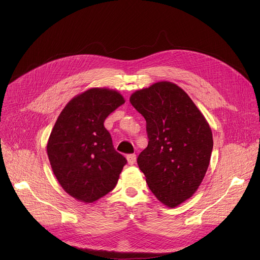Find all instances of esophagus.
I'll list each match as a JSON object with an SVG mask.
<instances>
[{
	"label": "esophagus",
	"instance_id": "esophagus-1",
	"mask_svg": "<svg viewBox=\"0 0 260 260\" xmlns=\"http://www.w3.org/2000/svg\"><path fill=\"white\" fill-rule=\"evenodd\" d=\"M126 158H127V162H128V165H134V163L136 162V155L135 154H129V155H127L126 156Z\"/></svg>",
	"mask_w": 260,
	"mask_h": 260
}]
</instances>
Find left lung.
<instances>
[{"label": "left lung", "instance_id": "obj_1", "mask_svg": "<svg viewBox=\"0 0 260 260\" xmlns=\"http://www.w3.org/2000/svg\"><path fill=\"white\" fill-rule=\"evenodd\" d=\"M144 117L147 147L137 158L152 193L170 208L192 197L209 168L213 136L206 118L187 93L158 82L131 95Z\"/></svg>", "mask_w": 260, "mask_h": 260}]
</instances>
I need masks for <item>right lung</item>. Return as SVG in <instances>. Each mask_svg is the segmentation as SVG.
<instances>
[{
  "label": "right lung",
  "mask_w": 260,
  "mask_h": 260,
  "mask_svg": "<svg viewBox=\"0 0 260 260\" xmlns=\"http://www.w3.org/2000/svg\"><path fill=\"white\" fill-rule=\"evenodd\" d=\"M111 89L91 88L68 103L54 124L47 155L54 176L66 193L83 202H93L116 186L126 165L118 153L105 119L124 103Z\"/></svg>",
  "instance_id": "add662e5"
}]
</instances>
